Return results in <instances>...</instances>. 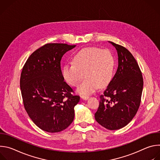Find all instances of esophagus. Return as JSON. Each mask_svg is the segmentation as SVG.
Masks as SVG:
<instances>
[{"instance_id":"obj_1","label":"esophagus","mask_w":160,"mask_h":160,"mask_svg":"<svg viewBox=\"0 0 160 160\" xmlns=\"http://www.w3.org/2000/svg\"><path fill=\"white\" fill-rule=\"evenodd\" d=\"M88 96H81V98L82 99H83V100H87V99H88Z\"/></svg>"}]
</instances>
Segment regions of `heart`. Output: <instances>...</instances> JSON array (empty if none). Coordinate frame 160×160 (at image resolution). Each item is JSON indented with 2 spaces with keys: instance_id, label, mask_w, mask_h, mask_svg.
<instances>
[{
  "instance_id": "obj_1",
  "label": "heart",
  "mask_w": 160,
  "mask_h": 160,
  "mask_svg": "<svg viewBox=\"0 0 160 160\" xmlns=\"http://www.w3.org/2000/svg\"><path fill=\"white\" fill-rule=\"evenodd\" d=\"M73 64H66L62 68V76L70 85L77 87L81 94H92L99 87L107 86L112 80L115 61L111 52L97 48L81 49L73 58Z\"/></svg>"
}]
</instances>
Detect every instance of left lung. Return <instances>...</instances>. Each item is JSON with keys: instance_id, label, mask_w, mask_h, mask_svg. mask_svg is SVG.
<instances>
[{"instance_id": "left-lung-1", "label": "left lung", "mask_w": 160, "mask_h": 160, "mask_svg": "<svg viewBox=\"0 0 160 160\" xmlns=\"http://www.w3.org/2000/svg\"><path fill=\"white\" fill-rule=\"evenodd\" d=\"M117 51V71L100 96L96 120L104 128L114 130L126 126L139 108L143 88L140 68L133 55L124 47L112 42Z\"/></svg>"}]
</instances>
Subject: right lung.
Instances as JSON below:
<instances>
[{
    "label": "right lung",
    "instance_id": "1",
    "mask_svg": "<svg viewBox=\"0 0 160 160\" xmlns=\"http://www.w3.org/2000/svg\"><path fill=\"white\" fill-rule=\"evenodd\" d=\"M75 45L47 43L34 51L21 73L20 88L25 109L33 123L51 133L66 129L73 121L80 96L64 81L61 60Z\"/></svg>",
    "mask_w": 160,
    "mask_h": 160
}]
</instances>
